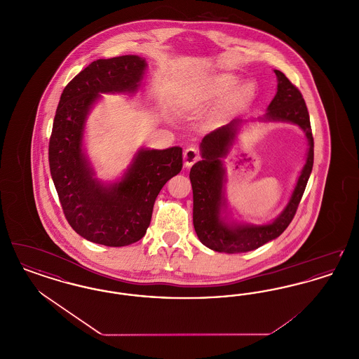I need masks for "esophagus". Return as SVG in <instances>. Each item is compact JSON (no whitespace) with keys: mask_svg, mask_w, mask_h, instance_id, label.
I'll return each mask as SVG.
<instances>
[{"mask_svg":"<svg viewBox=\"0 0 359 359\" xmlns=\"http://www.w3.org/2000/svg\"><path fill=\"white\" fill-rule=\"evenodd\" d=\"M198 160H199V151L196 148L191 147L184 151V165L187 168H191Z\"/></svg>","mask_w":359,"mask_h":359,"instance_id":"esophagus-1","label":"esophagus"}]
</instances>
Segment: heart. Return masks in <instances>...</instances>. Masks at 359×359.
<instances>
[{"label": "heart", "mask_w": 359, "mask_h": 359, "mask_svg": "<svg viewBox=\"0 0 359 359\" xmlns=\"http://www.w3.org/2000/svg\"><path fill=\"white\" fill-rule=\"evenodd\" d=\"M237 83L238 76L221 72L208 78L205 83L188 90L186 97L192 106H202L214 102L226 95L215 111V118L223 122L237 114L256 97V85L252 81H242L238 86Z\"/></svg>", "instance_id": "heart-1"}]
</instances>
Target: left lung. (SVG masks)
Returning a JSON list of instances; mask_svg holds the SVG:
<instances>
[{"instance_id": "1", "label": "left lung", "mask_w": 359, "mask_h": 359, "mask_svg": "<svg viewBox=\"0 0 359 359\" xmlns=\"http://www.w3.org/2000/svg\"><path fill=\"white\" fill-rule=\"evenodd\" d=\"M277 91L262 117L252 120H233L230 123L203 137L201 142L202 160L189 172L194 194V227L199 241L208 249L219 253H246L276 239L292 222L302 201L313 165V137L309 114L302 93L278 69ZM248 121H287L299 126L309 142L306 163L299 174L290 201L271 223L262 225L243 223L232 217L224 195L225 166L222 158L238 139L241 125Z\"/></svg>"}]
</instances>
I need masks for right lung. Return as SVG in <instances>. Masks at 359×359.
Instances as JSON below:
<instances>
[{"instance_id": "right-lung-1", "label": "right lung", "mask_w": 359, "mask_h": 359, "mask_svg": "<svg viewBox=\"0 0 359 359\" xmlns=\"http://www.w3.org/2000/svg\"><path fill=\"white\" fill-rule=\"evenodd\" d=\"M148 63L137 55L98 59L81 71L60 95L50 140V171L71 227L104 246H125L149 227L160 189L182 171L180 147L140 148L116 180H102L86 151V125L102 94L135 95Z\"/></svg>"}]
</instances>
